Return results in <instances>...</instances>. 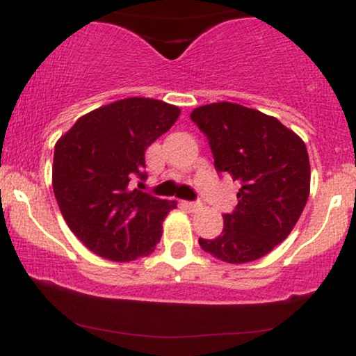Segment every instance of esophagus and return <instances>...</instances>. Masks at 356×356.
Wrapping results in <instances>:
<instances>
[{"label": "esophagus", "mask_w": 356, "mask_h": 356, "mask_svg": "<svg viewBox=\"0 0 356 356\" xmlns=\"http://www.w3.org/2000/svg\"><path fill=\"white\" fill-rule=\"evenodd\" d=\"M184 206H186L187 209H189V211H197L199 207H201V204H199V202H189V201H187V202H184Z\"/></svg>", "instance_id": "1"}]
</instances>
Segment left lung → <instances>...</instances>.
<instances>
[{
  "label": "left lung",
  "instance_id": "obj_1",
  "mask_svg": "<svg viewBox=\"0 0 356 356\" xmlns=\"http://www.w3.org/2000/svg\"><path fill=\"white\" fill-rule=\"evenodd\" d=\"M191 118L209 140L216 170L241 182L238 206L222 216V232L199 244L231 264L266 256L288 238L308 201L305 142L277 118L231 102L202 105Z\"/></svg>",
  "mask_w": 356,
  "mask_h": 356
}]
</instances>
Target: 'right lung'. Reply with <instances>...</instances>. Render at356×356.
I'll return each instance as SVG.
<instances>
[{"label": "right lung", "mask_w": 356, "mask_h": 356, "mask_svg": "<svg viewBox=\"0 0 356 356\" xmlns=\"http://www.w3.org/2000/svg\"><path fill=\"white\" fill-rule=\"evenodd\" d=\"M181 108L155 99L117 100L80 117L58 138L53 192L73 234L108 261L127 263L154 251L177 202L132 189L145 179V150L175 124Z\"/></svg>", "instance_id": "obj_1"}]
</instances>
